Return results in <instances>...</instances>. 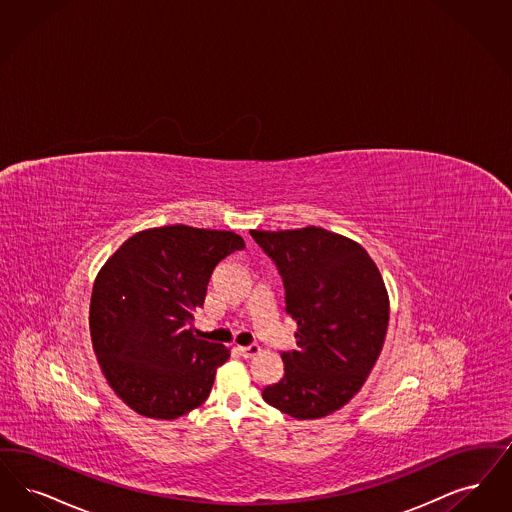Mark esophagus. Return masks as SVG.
Listing matches in <instances>:
<instances>
[{"label": "esophagus", "instance_id": "34e87169", "mask_svg": "<svg viewBox=\"0 0 512 512\" xmlns=\"http://www.w3.org/2000/svg\"><path fill=\"white\" fill-rule=\"evenodd\" d=\"M239 354L243 357H254L260 354V346L258 344H250V346H239L237 348Z\"/></svg>", "mask_w": 512, "mask_h": 512}]
</instances>
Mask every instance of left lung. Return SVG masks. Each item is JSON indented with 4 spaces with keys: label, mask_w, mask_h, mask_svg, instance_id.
Listing matches in <instances>:
<instances>
[{
    "label": "left lung",
    "mask_w": 512,
    "mask_h": 512,
    "mask_svg": "<svg viewBox=\"0 0 512 512\" xmlns=\"http://www.w3.org/2000/svg\"><path fill=\"white\" fill-rule=\"evenodd\" d=\"M283 277L296 350L264 400L294 419L327 417L356 396L375 367L390 319L380 271L356 241L323 227L250 231Z\"/></svg>",
    "instance_id": "left-lung-1"
}]
</instances>
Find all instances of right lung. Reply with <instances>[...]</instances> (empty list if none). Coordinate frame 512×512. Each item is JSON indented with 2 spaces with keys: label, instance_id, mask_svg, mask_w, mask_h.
Here are the masks:
<instances>
[{
  "label": "right lung",
  "instance_id": "right-lung-1",
  "mask_svg": "<svg viewBox=\"0 0 512 512\" xmlns=\"http://www.w3.org/2000/svg\"><path fill=\"white\" fill-rule=\"evenodd\" d=\"M233 231L166 225L135 233L101 267L89 306L91 342L114 394L172 421L208 398L223 344L193 334L214 267L243 250Z\"/></svg>",
  "mask_w": 512,
  "mask_h": 512
}]
</instances>
